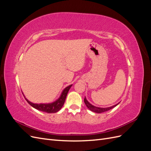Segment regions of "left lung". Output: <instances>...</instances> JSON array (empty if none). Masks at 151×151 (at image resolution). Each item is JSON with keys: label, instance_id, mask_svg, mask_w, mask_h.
Wrapping results in <instances>:
<instances>
[{"label": "left lung", "instance_id": "left-lung-1", "mask_svg": "<svg viewBox=\"0 0 151 151\" xmlns=\"http://www.w3.org/2000/svg\"><path fill=\"white\" fill-rule=\"evenodd\" d=\"M84 103L86 104V106L88 107V108H89V109H90L91 111H92L93 112H95V113H103V112H104V111H108L109 110V109H112L113 108L115 107L116 106H117V105L119 104L120 103H118V104H116L115 105H113V106H110V107H108V108H100V107H97V106H94V105L91 104L88 100H87L86 98L85 97L84 98Z\"/></svg>", "mask_w": 151, "mask_h": 151}]
</instances>
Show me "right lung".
Returning a JSON list of instances; mask_svg holds the SVG:
<instances>
[{
    "label": "right lung",
    "instance_id": "right-lung-1",
    "mask_svg": "<svg viewBox=\"0 0 151 151\" xmlns=\"http://www.w3.org/2000/svg\"><path fill=\"white\" fill-rule=\"evenodd\" d=\"M72 86V85L71 84L70 86L66 87V88L62 91L60 97H59L56 101L50 103H40V104L33 103L29 101L28 99L26 98L24 95V94L23 95L27 102H28L32 107L38 109V110L42 111L43 112H46L48 113H56L58 111L62 108L63 104L65 103L67 93Z\"/></svg>",
    "mask_w": 151,
    "mask_h": 151
}]
</instances>
